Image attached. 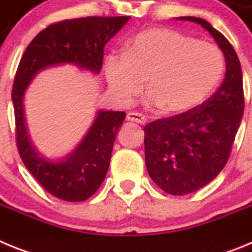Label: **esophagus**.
Returning <instances> with one entry per match:
<instances>
[{"instance_id": "esophagus-1", "label": "esophagus", "mask_w": 252, "mask_h": 252, "mask_svg": "<svg viewBox=\"0 0 252 252\" xmlns=\"http://www.w3.org/2000/svg\"><path fill=\"white\" fill-rule=\"evenodd\" d=\"M126 119H127V121L137 122V124L140 125H144L146 122L145 116H142L141 113H137V112H128L127 116H126Z\"/></svg>"}]
</instances>
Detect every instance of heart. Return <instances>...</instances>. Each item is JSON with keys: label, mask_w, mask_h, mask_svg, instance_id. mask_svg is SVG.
<instances>
[{"label": "heart", "mask_w": 252, "mask_h": 252, "mask_svg": "<svg viewBox=\"0 0 252 252\" xmlns=\"http://www.w3.org/2000/svg\"><path fill=\"white\" fill-rule=\"evenodd\" d=\"M106 77L125 103L132 101L145 81L149 106L165 115H183L203 103L224 70L222 51L179 31L153 28L140 31L125 54L107 55Z\"/></svg>", "instance_id": "obj_1"}]
</instances>
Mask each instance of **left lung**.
<instances>
[{"mask_svg":"<svg viewBox=\"0 0 252 252\" xmlns=\"http://www.w3.org/2000/svg\"><path fill=\"white\" fill-rule=\"evenodd\" d=\"M203 26L226 59L221 87L201 106L183 115L148 124L145 164L154 183L173 195H186L211 183L230 158L244 115L241 64L230 41L208 21L184 16Z\"/></svg>","mask_w":252,"mask_h":252,"instance_id":"1","label":"left lung"}]
</instances>
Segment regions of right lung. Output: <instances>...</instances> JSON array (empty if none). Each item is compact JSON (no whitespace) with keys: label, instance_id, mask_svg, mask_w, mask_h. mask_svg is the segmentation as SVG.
I'll return each mask as SVG.
<instances>
[{"label":"right lung","instance_id":"add662e5","mask_svg":"<svg viewBox=\"0 0 252 252\" xmlns=\"http://www.w3.org/2000/svg\"><path fill=\"white\" fill-rule=\"evenodd\" d=\"M130 20L128 16H90L51 24L32 39L20 60L12 87L16 144L30 174L46 192L66 202L92 197L107 174L116 133L126 113L98 111L81 144L59 161L41 157L31 144L24 115V94L37 72L58 64H74L99 74L103 49Z\"/></svg>","mask_w":252,"mask_h":252}]
</instances>
